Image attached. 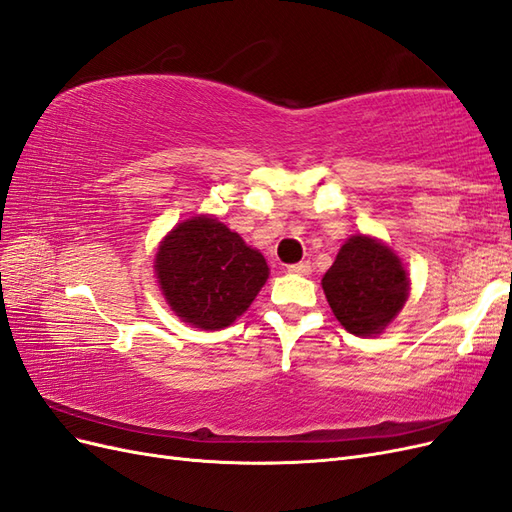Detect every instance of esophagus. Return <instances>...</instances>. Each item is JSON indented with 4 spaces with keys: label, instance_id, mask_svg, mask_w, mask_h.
Listing matches in <instances>:
<instances>
[{
    "label": "esophagus",
    "instance_id": "obj_1",
    "mask_svg": "<svg viewBox=\"0 0 512 512\" xmlns=\"http://www.w3.org/2000/svg\"><path fill=\"white\" fill-rule=\"evenodd\" d=\"M288 271L290 273H297V275H309L312 273V265L309 262H294V265H288Z\"/></svg>",
    "mask_w": 512,
    "mask_h": 512
}]
</instances>
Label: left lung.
Listing matches in <instances>:
<instances>
[{"instance_id":"left-lung-1","label":"left lung","mask_w":512,"mask_h":512,"mask_svg":"<svg viewBox=\"0 0 512 512\" xmlns=\"http://www.w3.org/2000/svg\"><path fill=\"white\" fill-rule=\"evenodd\" d=\"M322 290L335 318L352 335H378L401 312L410 280L389 245L354 235L322 277Z\"/></svg>"}]
</instances>
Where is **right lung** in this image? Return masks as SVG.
<instances>
[{"mask_svg": "<svg viewBox=\"0 0 512 512\" xmlns=\"http://www.w3.org/2000/svg\"><path fill=\"white\" fill-rule=\"evenodd\" d=\"M170 309L196 329L218 331L252 305L267 260L218 218L198 215L168 232L153 258Z\"/></svg>", "mask_w": 512, "mask_h": 512, "instance_id": "add662e5", "label": "right lung"}]
</instances>
